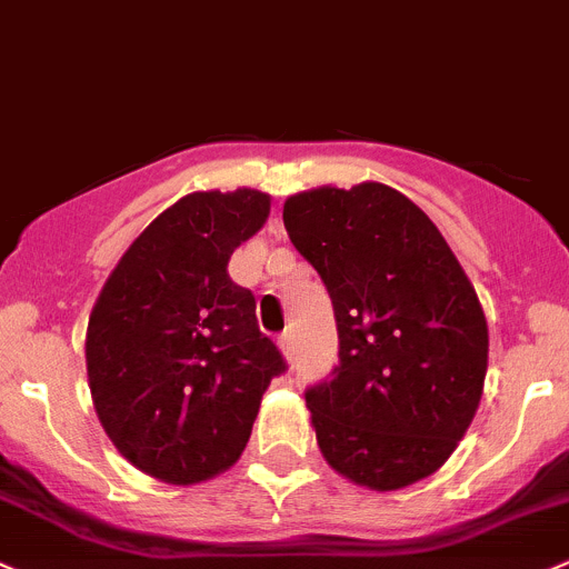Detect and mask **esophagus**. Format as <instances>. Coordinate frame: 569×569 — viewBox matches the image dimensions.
I'll return each mask as SVG.
<instances>
[{
    "label": "esophagus",
    "instance_id": "obj_1",
    "mask_svg": "<svg viewBox=\"0 0 569 569\" xmlns=\"http://www.w3.org/2000/svg\"><path fill=\"white\" fill-rule=\"evenodd\" d=\"M278 345H280V350H283V356L291 361V358H295V333H291V330L280 333Z\"/></svg>",
    "mask_w": 569,
    "mask_h": 569
}]
</instances>
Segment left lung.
Listing matches in <instances>:
<instances>
[{"instance_id":"obj_1","label":"left lung","mask_w":569,"mask_h":569,"mask_svg":"<svg viewBox=\"0 0 569 569\" xmlns=\"http://www.w3.org/2000/svg\"><path fill=\"white\" fill-rule=\"evenodd\" d=\"M291 244L333 302L339 363L306 402L328 465L389 492L437 472L470 428L489 333L437 224L383 183L286 200Z\"/></svg>"}]
</instances>
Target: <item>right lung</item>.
Returning <instances> with one entry per match:
<instances>
[{"mask_svg": "<svg viewBox=\"0 0 569 569\" xmlns=\"http://www.w3.org/2000/svg\"><path fill=\"white\" fill-rule=\"evenodd\" d=\"M269 197L197 191L161 213L110 272L86 336L88 386L110 442L169 483L228 470L286 358L228 261L261 230Z\"/></svg>", "mask_w": 569, "mask_h": 569, "instance_id": "obj_1", "label": "right lung"}]
</instances>
